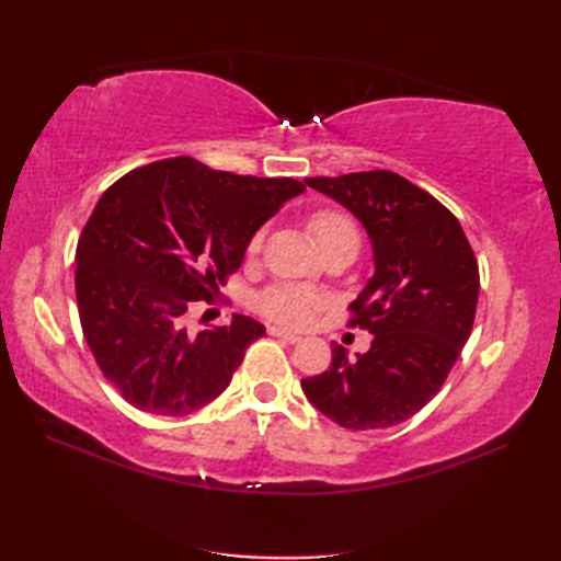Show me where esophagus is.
Returning a JSON list of instances; mask_svg holds the SVG:
<instances>
[{"instance_id": "34e87169", "label": "esophagus", "mask_w": 561, "mask_h": 561, "mask_svg": "<svg viewBox=\"0 0 561 561\" xmlns=\"http://www.w3.org/2000/svg\"><path fill=\"white\" fill-rule=\"evenodd\" d=\"M267 332H270L272 337H279V340H284V342H291V344L301 342V337L296 335V332H289V330H282V328H270Z\"/></svg>"}]
</instances>
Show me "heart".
<instances>
[{
	"mask_svg": "<svg viewBox=\"0 0 561 561\" xmlns=\"http://www.w3.org/2000/svg\"><path fill=\"white\" fill-rule=\"evenodd\" d=\"M308 229H311L316 243L320 250H328L330 245L342 241H359V231H356L354 221L344 211L337 209H320L311 219H308ZM265 243V231H255L248 243V255H257ZM260 311L265 313L274 323L289 325V328H306L311 325L316 316L323 311L325 299L320 294L296 287V284H277V287L267 289L260 296Z\"/></svg>",
	"mask_w": 561,
	"mask_h": 561,
	"instance_id": "1",
	"label": "heart"
}]
</instances>
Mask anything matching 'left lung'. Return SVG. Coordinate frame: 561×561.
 Returning a JSON list of instances; mask_svg holds the SVG:
<instances>
[{
	"instance_id": "1",
	"label": "left lung",
	"mask_w": 561,
	"mask_h": 561,
	"mask_svg": "<svg viewBox=\"0 0 561 561\" xmlns=\"http://www.w3.org/2000/svg\"><path fill=\"white\" fill-rule=\"evenodd\" d=\"M306 185L362 221L376 270L350 304V325L371 332V350L350 359L335 342L328 371L304 378L301 388L344 428L396 426L436 396L470 337L478 260L458 219L398 173L306 178Z\"/></svg>"
}]
</instances>
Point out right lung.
<instances>
[{"label": "right lung", "instance_id": "right-lung-1", "mask_svg": "<svg viewBox=\"0 0 561 561\" xmlns=\"http://www.w3.org/2000/svg\"><path fill=\"white\" fill-rule=\"evenodd\" d=\"M304 190L190 157L141 165L105 190L77 245V304L93 359L133 408L185 416L229 388L265 325L233 316L190 332L185 320L219 296L253 233Z\"/></svg>", "mask_w": 561, "mask_h": 561}]
</instances>
